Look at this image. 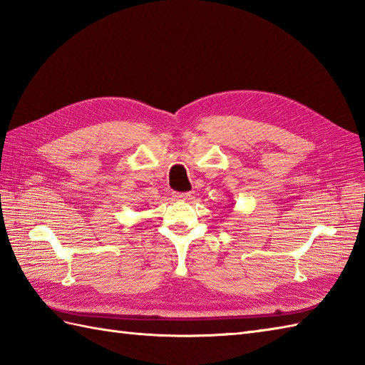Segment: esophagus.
Listing matches in <instances>:
<instances>
[{
  "instance_id": "1",
  "label": "esophagus",
  "mask_w": 365,
  "mask_h": 365,
  "mask_svg": "<svg viewBox=\"0 0 365 365\" xmlns=\"http://www.w3.org/2000/svg\"><path fill=\"white\" fill-rule=\"evenodd\" d=\"M174 199H177V200H190L191 192H175Z\"/></svg>"
}]
</instances>
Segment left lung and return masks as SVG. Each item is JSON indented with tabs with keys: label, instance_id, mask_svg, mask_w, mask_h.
Listing matches in <instances>:
<instances>
[{
	"label": "left lung",
	"instance_id": "8db88e82",
	"mask_svg": "<svg viewBox=\"0 0 365 365\" xmlns=\"http://www.w3.org/2000/svg\"><path fill=\"white\" fill-rule=\"evenodd\" d=\"M230 205H234V204H230Z\"/></svg>",
	"mask_w": 365,
	"mask_h": 365
}]
</instances>
